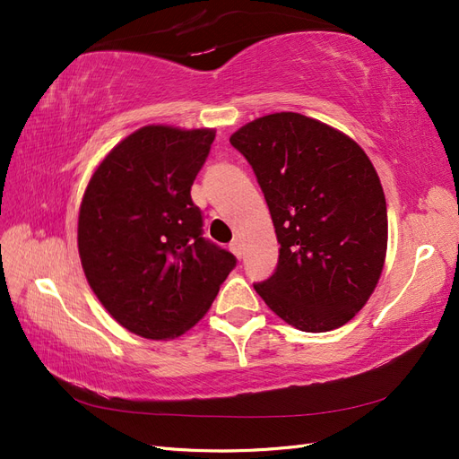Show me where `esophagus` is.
<instances>
[{
    "label": "esophagus",
    "instance_id": "1",
    "mask_svg": "<svg viewBox=\"0 0 459 459\" xmlns=\"http://www.w3.org/2000/svg\"><path fill=\"white\" fill-rule=\"evenodd\" d=\"M230 248H231V253H233L235 256H238V258H243V243H241L239 239H235V241H231Z\"/></svg>",
    "mask_w": 459,
    "mask_h": 459
}]
</instances>
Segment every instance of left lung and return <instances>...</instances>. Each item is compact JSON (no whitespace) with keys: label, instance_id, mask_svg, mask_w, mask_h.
<instances>
[{"label":"left lung","instance_id":"obj_1","mask_svg":"<svg viewBox=\"0 0 459 459\" xmlns=\"http://www.w3.org/2000/svg\"><path fill=\"white\" fill-rule=\"evenodd\" d=\"M230 143L253 166L280 243L256 293L307 333L344 325L377 287L386 255V201L354 140L299 113L245 124Z\"/></svg>","mask_w":459,"mask_h":459}]
</instances>
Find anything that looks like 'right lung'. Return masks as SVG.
<instances>
[{
    "instance_id": "obj_1",
    "label": "right lung",
    "mask_w": 459,
    "mask_h": 459,
    "mask_svg": "<svg viewBox=\"0 0 459 459\" xmlns=\"http://www.w3.org/2000/svg\"><path fill=\"white\" fill-rule=\"evenodd\" d=\"M216 132L151 124L97 166L78 216L86 280L117 322L145 339L184 335L211 308L235 256L203 238L191 186Z\"/></svg>"
}]
</instances>
